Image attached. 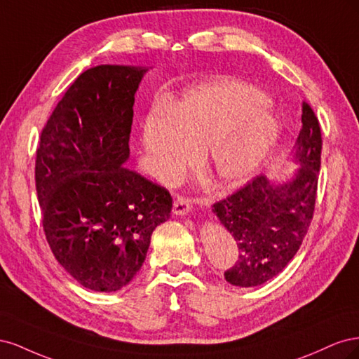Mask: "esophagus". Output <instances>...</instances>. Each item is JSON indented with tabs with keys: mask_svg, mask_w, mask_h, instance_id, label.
Returning <instances> with one entry per match:
<instances>
[{
	"mask_svg": "<svg viewBox=\"0 0 359 359\" xmlns=\"http://www.w3.org/2000/svg\"><path fill=\"white\" fill-rule=\"evenodd\" d=\"M191 210L190 201H187L186 198H177L175 202H173V208H172V214L173 215H187Z\"/></svg>",
	"mask_w": 359,
	"mask_h": 359,
	"instance_id": "1",
	"label": "esophagus"
}]
</instances>
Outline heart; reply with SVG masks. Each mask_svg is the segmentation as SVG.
I'll return each mask as SVG.
<instances>
[{"mask_svg":"<svg viewBox=\"0 0 359 359\" xmlns=\"http://www.w3.org/2000/svg\"><path fill=\"white\" fill-rule=\"evenodd\" d=\"M266 97L236 81L203 83L169 106H157L142 126V145L153 175L175 182L198 158L215 186L233 187L252 178L278 139V123Z\"/></svg>","mask_w":359,"mask_h":359,"instance_id":"1","label":"heart"}]
</instances>
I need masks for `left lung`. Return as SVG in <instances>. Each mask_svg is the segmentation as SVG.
Wrapping results in <instances>:
<instances>
[{"mask_svg":"<svg viewBox=\"0 0 359 359\" xmlns=\"http://www.w3.org/2000/svg\"><path fill=\"white\" fill-rule=\"evenodd\" d=\"M302 128L293 147L298 166L286 180L259 175L212 212L238 245V260L224 273L227 283L255 287L286 268L299 250L313 219L320 169V126L311 107L302 104Z\"/></svg>","mask_w":359,"mask_h":359,"instance_id":"obj_1","label":"left lung"}]
</instances>
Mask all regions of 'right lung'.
Masks as SVG:
<instances>
[{"mask_svg":"<svg viewBox=\"0 0 359 359\" xmlns=\"http://www.w3.org/2000/svg\"><path fill=\"white\" fill-rule=\"evenodd\" d=\"M148 67L103 64L64 94L40 136L36 189L53 256L86 289L115 292L170 217L166 189L126 168L135 94Z\"/></svg>","mask_w":359,"mask_h":359,"instance_id":"obj_1","label":"right lung"}]
</instances>
